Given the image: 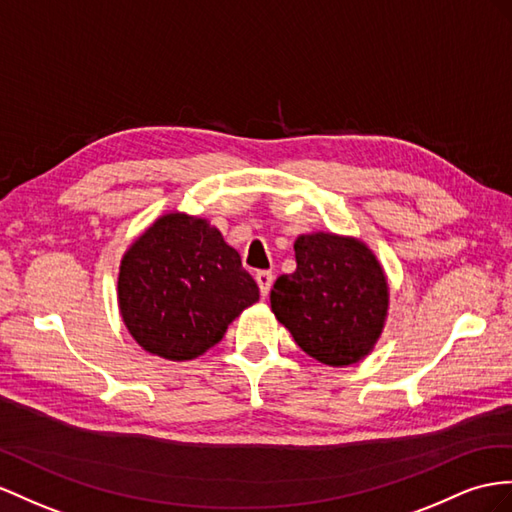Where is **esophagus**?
<instances>
[{"mask_svg":"<svg viewBox=\"0 0 512 512\" xmlns=\"http://www.w3.org/2000/svg\"><path fill=\"white\" fill-rule=\"evenodd\" d=\"M255 281H257V285H259L261 296H268L270 287H272V281H274L272 272H270V270H259V272L255 274Z\"/></svg>","mask_w":512,"mask_h":512,"instance_id":"1","label":"esophagus"}]
</instances>
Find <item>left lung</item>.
<instances>
[{
  "mask_svg": "<svg viewBox=\"0 0 512 512\" xmlns=\"http://www.w3.org/2000/svg\"><path fill=\"white\" fill-rule=\"evenodd\" d=\"M296 270L281 274L270 307L309 357L346 368L374 350L389 309V285L372 248L350 235L303 233Z\"/></svg>",
  "mask_w": 512,
  "mask_h": 512,
  "instance_id": "obj_1",
  "label": "left lung"
}]
</instances>
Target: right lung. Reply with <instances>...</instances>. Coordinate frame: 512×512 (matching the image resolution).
Returning <instances> with one entry per match:
<instances>
[{"label":"right lung","instance_id":"1","mask_svg":"<svg viewBox=\"0 0 512 512\" xmlns=\"http://www.w3.org/2000/svg\"><path fill=\"white\" fill-rule=\"evenodd\" d=\"M116 296L142 350L190 361L216 346L227 326L257 303L259 287L209 220L168 212L125 251Z\"/></svg>","mask_w":512,"mask_h":512}]
</instances>
